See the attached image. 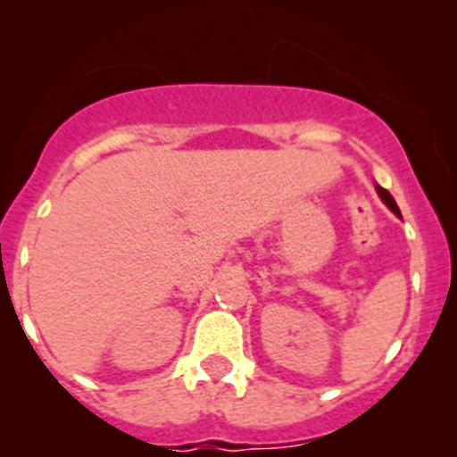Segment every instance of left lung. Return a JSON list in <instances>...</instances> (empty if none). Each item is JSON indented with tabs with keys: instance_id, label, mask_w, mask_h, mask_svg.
<instances>
[{
	"instance_id": "left-lung-1",
	"label": "left lung",
	"mask_w": 457,
	"mask_h": 457,
	"mask_svg": "<svg viewBox=\"0 0 457 457\" xmlns=\"http://www.w3.org/2000/svg\"><path fill=\"white\" fill-rule=\"evenodd\" d=\"M377 191H378V195H381L383 203H386L387 207H390L396 216H402V212H399V207H396V203H395V198H392V195H390V191H386V189H383V187H378V185H377Z\"/></svg>"
}]
</instances>
